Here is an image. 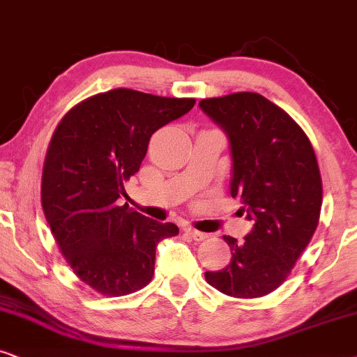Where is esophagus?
<instances>
[{
  "instance_id": "obj_1",
  "label": "esophagus",
  "mask_w": 357,
  "mask_h": 357,
  "mask_svg": "<svg viewBox=\"0 0 357 357\" xmlns=\"http://www.w3.org/2000/svg\"><path fill=\"white\" fill-rule=\"evenodd\" d=\"M183 230L186 231V234H188L189 236H191V238L196 240V241H202V240H207V238H208L207 234H202V231L196 230V228L191 227V225H184Z\"/></svg>"
}]
</instances>
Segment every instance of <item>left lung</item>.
<instances>
[{
    "mask_svg": "<svg viewBox=\"0 0 357 357\" xmlns=\"http://www.w3.org/2000/svg\"><path fill=\"white\" fill-rule=\"evenodd\" d=\"M199 107L222 127L231 155V197L253 228L245 241L223 236L231 258L206 281L230 297L275 291L315 234L321 178L313 146L286 111L258 93L202 99Z\"/></svg>",
    "mask_w": 357,
    "mask_h": 357,
    "instance_id": "8db88e82",
    "label": "left lung"
}]
</instances>
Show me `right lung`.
I'll return each mask as SVG.
<instances>
[{"mask_svg": "<svg viewBox=\"0 0 357 357\" xmlns=\"http://www.w3.org/2000/svg\"><path fill=\"white\" fill-rule=\"evenodd\" d=\"M194 104L117 88L76 104L56 126L42 171V208L66 263L99 294L145 287L156 245L179 234L174 223L122 206V197L150 137Z\"/></svg>", "mask_w": 357, "mask_h": 357, "instance_id": "obj_1", "label": "right lung"}]
</instances>
